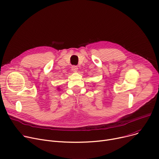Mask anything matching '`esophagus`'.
<instances>
[{
  "label": "esophagus",
  "mask_w": 159,
  "mask_h": 159,
  "mask_svg": "<svg viewBox=\"0 0 159 159\" xmlns=\"http://www.w3.org/2000/svg\"><path fill=\"white\" fill-rule=\"evenodd\" d=\"M71 70H73V71L76 72V71H78V67L77 66H73L71 67Z\"/></svg>",
  "instance_id": "1"
}]
</instances>
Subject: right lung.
<instances>
[{
    "mask_svg": "<svg viewBox=\"0 0 159 159\" xmlns=\"http://www.w3.org/2000/svg\"><path fill=\"white\" fill-rule=\"evenodd\" d=\"M58 89H59V88H58Z\"/></svg>",
    "mask_w": 159,
    "mask_h": 159,
    "instance_id": "obj_1",
    "label": "right lung"
}]
</instances>
